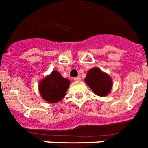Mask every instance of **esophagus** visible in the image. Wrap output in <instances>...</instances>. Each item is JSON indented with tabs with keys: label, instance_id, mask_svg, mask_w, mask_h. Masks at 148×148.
<instances>
[{
	"label": "esophagus",
	"instance_id": "34e87169",
	"mask_svg": "<svg viewBox=\"0 0 148 148\" xmlns=\"http://www.w3.org/2000/svg\"><path fill=\"white\" fill-rule=\"evenodd\" d=\"M74 80H75V82H79V81H81V78H80L79 76H78V77H76V78H75V79H74Z\"/></svg>",
	"mask_w": 148,
	"mask_h": 148
}]
</instances>
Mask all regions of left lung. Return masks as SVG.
<instances>
[{
    "label": "left lung",
    "instance_id": "8db88e82",
    "mask_svg": "<svg viewBox=\"0 0 148 148\" xmlns=\"http://www.w3.org/2000/svg\"><path fill=\"white\" fill-rule=\"evenodd\" d=\"M85 82L95 95L100 97L109 95L113 87L111 77L97 67H94L88 71Z\"/></svg>",
    "mask_w": 148,
    "mask_h": 148
}]
</instances>
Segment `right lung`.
Masks as SVG:
<instances>
[{
    "instance_id": "right-lung-1",
    "label": "right lung",
    "mask_w": 148,
    "mask_h": 148,
    "mask_svg": "<svg viewBox=\"0 0 148 148\" xmlns=\"http://www.w3.org/2000/svg\"><path fill=\"white\" fill-rule=\"evenodd\" d=\"M70 81L53 70L39 82L38 90L41 97L50 103H56L65 97Z\"/></svg>"
}]
</instances>
